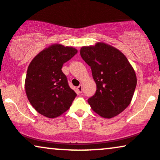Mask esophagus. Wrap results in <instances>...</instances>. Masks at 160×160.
Segmentation results:
<instances>
[{
    "mask_svg": "<svg viewBox=\"0 0 160 160\" xmlns=\"http://www.w3.org/2000/svg\"><path fill=\"white\" fill-rule=\"evenodd\" d=\"M77 91H78V93H82V84L78 86V87H77Z\"/></svg>",
    "mask_w": 160,
    "mask_h": 160,
    "instance_id": "obj_1",
    "label": "esophagus"
}]
</instances>
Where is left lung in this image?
<instances>
[{"label": "left lung", "instance_id": "obj_1", "mask_svg": "<svg viewBox=\"0 0 160 160\" xmlns=\"http://www.w3.org/2000/svg\"><path fill=\"white\" fill-rule=\"evenodd\" d=\"M82 59L91 67L97 84L94 95L88 103L101 117L112 118L129 106L134 94L137 78L126 56L103 42L81 48Z\"/></svg>", "mask_w": 160, "mask_h": 160}]
</instances>
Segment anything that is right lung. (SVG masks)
<instances>
[{"label": "right lung", "mask_w": 160, "mask_h": 160, "mask_svg": "<svg viewBox=\"0 0 160 160\" xmlns=\"http://www.w3.org/2000/svg\"><path fill=\"white\" fill-rule=\"evenodd\" d=\"M76 48L52 45L37 54L29 64L25 79L28 99L36 111L54 118L67 111L77 94L62 72L63 64L77 53Z\"/></svg>", "instance_id": "obj_1"}]
</instances>
